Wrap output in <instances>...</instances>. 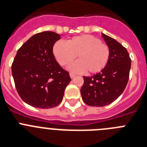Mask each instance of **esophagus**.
I'll list each match as a JSON object with an SVG mask.
<instances>
[{
	"instance_id": "34e87169",
	"label": "esophagus",
	"mask_w": 147,
	"mask_h": 147,
	"mask_svg": "<svg viewBox=\"0 0 147 147\" xmlns=\"http://www.w3.org/2000/svg\"><path fill=\"white\" fill-rule=\"evenodd\" d=\"M75 76H76V75H75L74 74H73V73H70V76H71V78H72L73 79V78Z\"/></svg>"
}]
</instances>
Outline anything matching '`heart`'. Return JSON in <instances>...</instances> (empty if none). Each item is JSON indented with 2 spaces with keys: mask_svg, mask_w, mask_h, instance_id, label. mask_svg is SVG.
Segmentation results:
<instances>
[{
  "mask_svg": "<svg viewBox=\"0 0 147 147\" xmlns=\"http://www.w3.org/2000/svg\"><path fill=\"white\" fill-rule=\"evenodd\" d=\"M53 53L59 65L66 66L76 59L70 69L75 72L85 71L97 74L106 67L110 59V51L107 44L93 35L76 36L66 42L57 41L54 45Z\"/></svg>",
  "mask_w": 147,
  "mask_h": 147,
  "instance_id": "1",
  "label": "heart"
}]
</instances>
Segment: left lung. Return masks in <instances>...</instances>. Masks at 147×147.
I'll use <instances>...</instances> for the list:
<instances>
[{
  "mask_svg": "<svg viewBox=\"0 0 147 147\" xmlns=\"http://www.w3.org/2000/svg\"><path fill=\"white\" fill-rule=\"evenodd\" d=\"M102 37L110 48L108 63L101 72L91 76H84L81 92L86 105L103 107L120 96L128 82L131 59L127 49L118 41L105 34Z\"/></svg>",
  "mask_w": 147,
  "mask_h": 147,
  "instance_id": "8db88e82",
  "label": "left lung"
}]
</instances>
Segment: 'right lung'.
Masks as SVG:
<instances>
[{
    "label": "right lung",
    "instance_id": "add662e5",
    "mask_svg": "<svg viewBox=\"0 0 147 147\" xmlns=\"http://www.w3.org/2000/svg\"><path fill=\"white\" fill-rule=\"evenodd\" d=\"M60 35L42 32L30 37L18 49L11 65L15 88L23 102L32 107L48 109L62 102L71 79L59 65L53 46Z\"/></svg>",
    "mask_w": 147,
    "mask_h": 147
}]
</instances>
